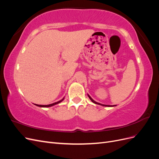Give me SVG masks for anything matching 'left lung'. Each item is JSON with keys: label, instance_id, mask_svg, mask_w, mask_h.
Instances as JSON below:
<instances>
[{"label": "left lung", "instance_id": "left-lung-1", "mask_svg": "<svg viewBox=\"0 0 159 159\" xmlns=\"http://www.w3.org/2000/svg\"><path fill=\"white\" fill-rule=\"evenodd\" d=\"M88 95V97H89V98L90 99V100L91 101V102H92L93 103H95V104H98V105H102V106H105V107H113V106H115V105H103V104H102V103H98V102H95V101L91 98L90 96L89 95Z\"/></svg>", "mask_w": 159, "mask_h": 159}]
</instances>
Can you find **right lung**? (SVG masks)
<instances>
[{
  "instance_id": "obj_1",
  "label": "right lung",
  "mask_w": 159,
  "mask_h": 159,
  "mask_svg": "<svg viewBox=\"0 0 159 159\" xmlns=\"http://www.w3.org/2000/svg\"><path fill=\"white\" fill-rule=\"evenodd\" d=\"M64 99V98L63 99H61L60 101H59V102H55V103H52V104H50V105H37V104H36V106H38V107H51V106H53V105H56V104H57V103H59L61 102L62 101H63Z\"/></svg>"
}]
</instances>
